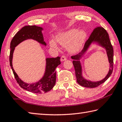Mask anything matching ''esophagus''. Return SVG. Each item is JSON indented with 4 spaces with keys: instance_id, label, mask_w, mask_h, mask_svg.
<instances>
[{
    "instance_id": "34e87169",
    "label": "esophagus",
    "mask_w": 122,
    "mask_h": 122,
    "mask_svg": "<svg viewBox=\"0 0 122 122\" xmlns=\"http://www.w3.org/2000/svg\"><path fill=\"white\" fill-rule=\"evenodd\" d=\"M67 60V57H66V56H65V55H62V56H61V61H65Z\"/></svg>"
}]
</instances>
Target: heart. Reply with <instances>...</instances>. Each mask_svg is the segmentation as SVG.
Masks as SVG:
<instances>
[{
	"label": "heart",
	"instance_id": "obj_1",
	"mask_svg": "<svg viewBox=\"0 0 122 122\" xmlns=\"http://www.w3.org/2000/svg\"><path fill=\"white\" fill-rule=\"evenodd\" d=\"M86 38V34L83 30L78 31L75 29H72L65 32L60 33L55 38V41L63 46H69V50L72 53L79 51L82 47ZM51 47L54 49H58L56 43L54 41H50Z\"/></svg>",
	"mask_w": 122,
	"mask_h": 122
}]
</instances>
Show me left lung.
Listing matches in <instances>:
<instances>
[{
	"label": "left lung",
	"instance_id": "left-lung-1",
	"mask_svg": "<svg viewBox=\"0 0 122 122\" xmlns=\"http://www.w3.org/2000/svg\"><path fill=\"white\" fill-rule=\"evenodd\" d=\"M95 41L98 42L100 45L102 46L106 50L108 57V60L110 63V68L108 74L105 78L102 80L96 82H93L87 81L84 79L81 75V67L80 62L78 60L81 56L87 49L90 44L92 42ZM71 58L74 60L72 61L74 66L75 74L77 78V81L79 85L85 87L94 88L99 86L107 80L112 75L113 71L114 65V50L113 47L109 39V35L105 29L101 26H97L93 31L88 39L84 44V46L81 52L75 55L71 56Z\"/></svg>",
	"mask_w": 122,
	"mask_h": 122
}]
</instances>
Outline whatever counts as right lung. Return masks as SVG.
Here are the masks:
<instances>
[{
  "label": "right lung",
  "instance_id": "1",
  "mask_svg": "<svg viewBox=\"0 0 122 122\" xmlns=\"http://www.w3.org/2000/svg\"><path fill=\"white\" fill-rule=\"evenodd\" d=\"M43 28L36 25H26L17 32L10 42V66L12 68L15 78L20 87L28 91L35 93H46L51 90L56 82V68L61 64L60 57L46 59V66L44 77L37 83L27 84L21 80L15 72L12 66L13 54L15 47L21 42L28 39H32L41 44L46 45L41 31Z\"/></svg>",
  "mask_w": 122,
  "mask_h": 122
}]
</instances>
